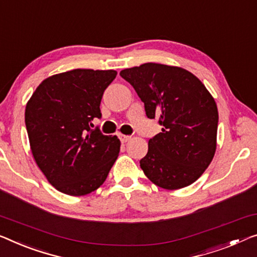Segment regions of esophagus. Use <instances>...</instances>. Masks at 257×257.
<instances>
[{"label": "esophagus", "mask_w": 257, "mask_h": 257, "mask_svg": "<svg viewBox=\"0 0 257 257\" xmlns=\"http://www.w3.org/2000/svg\"><path fill=\"white\" fill-rule=\"evenodd\" d=\"M130 140H132V136H128V135H120V141L122 142V143H127V142H129Z\"/></svg>", "instance_id": "esophagus-1"}]
</instances>
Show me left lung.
<instances>
[{
	"label": "left lung",
	"mask_w": 257,
	"mask_h": 257,
	"mask_svg": "<svg viewBox=\"0 0 257 257\" xmlns=\"http://www.w3.org/2000/svg\"><path fill=\"white\" fill-rule=\"evenodd\" d=\"M120 75L144 102L147 116L157 117L163 127L140 162L144 174L165 189L191 185L216 152L218 109L212 95L196 76L179 67L144 63Z\"/></svg>",
	"instance_id": "left-lung-1"
}]
</instances>
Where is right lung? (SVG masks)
<instances>
[{
  "label": "right lung",
  "instance_id": "1",
  "mask_svg": "<svg viewBox=\"0 0 257 257\" xmlns=\"http://www.w3.org/2000/svg\"><path fill=\"white\" fill-rule=\"evenodd\" d=\"M115 70L75 69L46 78L26 105L31 150L45 177L61 193L82 196L98 189L120 152L116 136L93 127Z\"/></svg>",
  "mask_w": 257,
  "mask_h": 257
}]
</instances>
